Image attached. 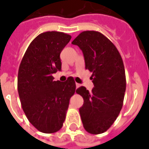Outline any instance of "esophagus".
<instances>
[{
    "mask_svg": "<svg viewBox=\"0 0 149 149\" xmlns=\"http://www.w3.org/2000/svg\"><path fill=\"white\" fill-rule=\"evenodd\" d=\"M76 86H77V88H79V87L80 86V84H79V83H76Z\"/></svg>",
    "mask_w": 149,
    "mask_h": 149,
    "instance_id": "esophagus-1",
    "label": "esophagus"
}]
</instances>
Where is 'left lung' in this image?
<instances>
[{
    "mask_svg": "<svg viewBox=\"0 0 149 149\" xmlns=\"http://www.w3.org/2000/svg\"><path fill=\"white\" fill-rule=\"evenodd\" d=\"M72 44L83 51L85 68L92 72L94 88L77 89L84 103L79 109L86 131L97 135L107 131L118 117L126 88L123 59L116 46L102 33L94 31L80 33Z\"/></svg>",
    "mask_w": 149,
    "mask_h": 149,
    "instance_id": "1",
    "label": "left lung"
}]
</instances>
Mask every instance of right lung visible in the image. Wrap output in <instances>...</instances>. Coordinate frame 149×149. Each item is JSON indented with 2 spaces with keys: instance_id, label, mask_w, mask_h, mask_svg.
<instances>
[{
  "instance_id": "add662e5",
  "label": "right lung",
  "mask_w": 149,
  "mask_h": 149,
  "mask_svg": "<svg viewBox=\"0 0 149 149\" xmlns=\"http://www.w3.org/2000/svg\"><path fill=\"white\" fill-rule=\"evenodd\" d=\"M70 39L65 33H42L31 42L20 62L17 89L22 109L29 122L43 133L62 128L76 92L73 77L60 82L52 76L61 70L60 53Z\"/></svg>"
}]
</instances>
